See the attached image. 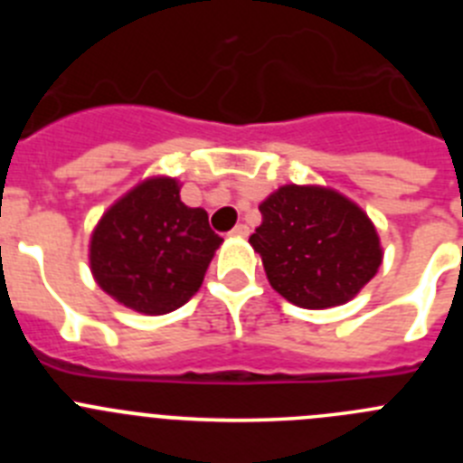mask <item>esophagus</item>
<instances>
[{"label":"esophagus","instance_id":"obj_1","mask_svg":"<svg viewBox=\"0 0 463 463\" xmlns=\"http://www.w3.org/2000/svg\"><path fill=\"white\" fill-rule=\"evenodd\" d=\"M229 234L239 236V239H245V236L250 234V227H248V224H236V227L229 232Z\"/></svg>","mask_w":463,"mask_h":463}]
</instances>
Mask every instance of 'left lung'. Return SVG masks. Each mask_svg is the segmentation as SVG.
I'll return each mask as SVG.
<instances>
[{
  "instance_id": "left-lung-1",
  "label": "left lung",
  "mask_w": 463,
  "mask_h": 463,
  "mask_svg": "<svg viewBox=\"0 0 463 463\" xmlns=\"http://www.w3.org/2000/svg\"><path fill=\"white\" fill-rule=\"evenodd\" d=\"M260 213L250 243L271 288L294 306L345 304L383 261L369 215L334 190L285 185L261 202Z\"/></svg>"
}]
</instances>
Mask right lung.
Listing matches in <instances>:
<instances>
[{
	"label": "right lung",
	"mask_w": 463,
	"mask_h": 463,
	"mask_svg": "<svg viewBox=\"0 0 463 463\" xmlns=\"http://www.w3.org/2000/svg\"><path fill=\"white\" fill-rule=\"evenodd\" d=\"M174 178H150L104 213L90 243V267L127 308L165 315L202 288L222 239L202 208L181 202Z\"/></svg>",
	"instance_id": "obj_1"
}]
</instances>
